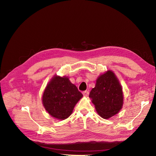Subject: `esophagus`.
Returning <instances> with one entry per match:
<instances>
[{
    "label": "esophagus",
    "instance_id": "esophagus-1",
    "mask_svg": "<svg viewBox=\"0 0 156 156\" xmlns=\"http://www.w3.org/2000/svg\"><path fill=\"white\" fill-rule=\"evenodd\" d=\"M82 94H83V95H84V97H87L88 96V94H89V92H88V91H84L83 92H82Z\"/></svg>",
    "mask_w": 156,
    "mask_h": 156
}]
</instances>
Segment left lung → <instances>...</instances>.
Wrapping results in <instances>:
<instances>
[{"label":"left lung","instance_id":"obj_1","mask_svg":"<svg viewBox=\"0 0 156 156\" xmlns=\"http://www.w3.org/2000/svg\"><path fill=\"white\" fill-rule=\"evenodd\" d=\"M89 97L102 118L108 119L119 112L123 105V92L115 73L107 70L99 76Z\"/></svg>","mask_w":156,"mask_h":156}]
</instances>
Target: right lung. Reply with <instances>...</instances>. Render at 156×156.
<instances>
[{
    "instance_id": "1",
    "label": "right lung",
    "mask_w": 156,
    "mask_h": 156,
    "mask_svg": "<svg viewBox=\"0 0 156 156\" xmlns=\"http://www.w3.org/2000/svg\"><path fill=\"white\" fill-rule=\"evenodd\" d=\"M82 97L68 77L55 75L46 86L41 100L49 115L58 120H64L72 115Z\"/></svg>"
}]
</instances>
